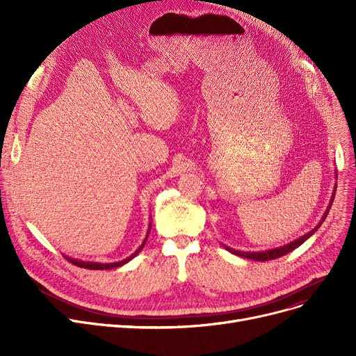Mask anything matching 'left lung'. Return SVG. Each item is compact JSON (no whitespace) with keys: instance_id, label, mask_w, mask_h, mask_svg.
I'll list each match as a JSON object with an SVG mask.
<instances>
[{"instance_id":"obj_1","label":"left lung","mask_w":356,"mask_h":356,"mask_svg":"<svg viewBox=\"0 0 356 356\" xmlns=\"http://www.w3.org/2000/svg\"><path fill=\"white\" fill-rule=\"evenodd\" d=\"M338 177V176H336ZM334 192H336V188H334V191H333V193H332V197H330V203H329V207H327V209H326V212H325V215L322 216V219H321V222L317 223V225L310 231V232H307V234H305L303 236H300V238H297V239H294L293 242H289V244H286V245H283V247H277V248H273V250H267V251H259V252H245V251H238V250H234V248H229V247H227V245H223L225 247V250H228L231 254H235V255H238V257H242V258H248V259H254V261H268V259H275V258H278V257H283V255H286V254H289L290 251H293V250H296L297 247H300L305 241H307L317 229L321 228V225L323 223V220L326 219V216H327V213H329V209H330V207H332V203H333V197H334Z\"/></svg>"}]
</instances>
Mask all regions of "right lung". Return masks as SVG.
<instances>
[{
    "label": "right lung",
    "instance_id": "right-lung-1",
    "mask_svg": "<svg viewBox=\"0 0 356 356\" xmlns=\"http://www.w3.org/2000/svg\"><path fill=\"white\" fill-rule=\"evenodd\" d=\"M149 229H152V223H149V225H148L147 235H145V238H144V241H143V244L138 247V250H137L134 254H131L128 258H125V259H122V261H117V263H105V264H104V263H93V261H82V259H78V258H70V257H67V255H65V257H66V259L70 261L72 264L78 266V267H81V268H88V270H111V268H118V267L127 264L128 261H131L134 257H137V254L144 248L145 242H147V238H148V234H149Z\"/></svg>",
    "mask_w": 356,
    "mask_h": 356
}]
</instances>
